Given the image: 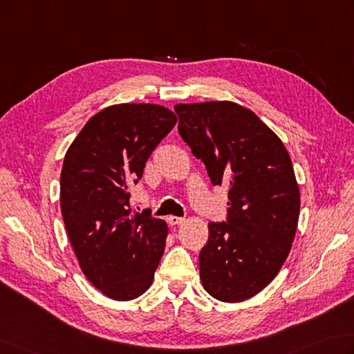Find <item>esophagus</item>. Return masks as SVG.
Listing matches in <instances>:
<instances>
[{"label":"esophagus","mask_w":354,"mask_h":354,"mask_svg":"<svg viewBox=\"0 0 354 354\" xmlns=\"http://www.w3.org/2000/svg\"><path fill=\"white\" fill-rule=\"evenodd\" d=\"M167 223L171 227H176V225H181L184 223V218H178V216H169L167 218Z\"/></svg>","instance_id":"1"}]
</instances>
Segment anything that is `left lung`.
I'll return each mask as SVG.
<instances>
[{"label": "left lung", "mask_w": 354, "mask_h": 354, "mask_svg": "<svg viewBox=\"0 0 354 354\" xmlns=\"http://www.w3.org/2000/svg\"><path fill=\"white\" fill-rule=\"evenodd\" d=\"M179 135L213 185L227 184L225 223L209 224L201 282L223 302L264 290L292 248L301 195L286 145L252 110L232 101L176 104Z\"/></svg>", "instance_id": "1"}]
</instances>
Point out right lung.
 <instances>
[{
  "mask_svg": "<svg viewBox=\"0 0 354 354\" xmlns=\"http://www.w3.org/2000/svg\"><path fill=\"white\" fill-rule=\"evenodd\" d=\"M158 104H115L90 118L64 156L61 213L86 278L115 301L149 290L169 227L149 212L131 213V184L151 151L175 127Z\"/></svg>",
  "mask_w": 354,
  "mask_h": 354,
  "instance_id": "obj_1",
  "label": "right lung"
}]
</instances>
